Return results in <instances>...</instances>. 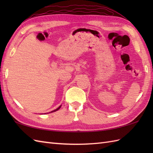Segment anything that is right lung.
Returning a JSON list of instances; mask_svg holds the SVG:
<instances>
[{
  "instance_id": "obj_1",
  "label": "right lung",
  "mask_w": 153,
  "mask_h": 153,
  "mask_svg": "<svg viewBox=\"0 0 153 153\" xmlns=\"http://www.w3.org/2000/svg\"><path fill=\"white\" fill-rule=\"evenodd\" d=\"M60 107H61V105L59 106V107H58V108H56V110H53V111H52V112H55V111H56V110H59L60 108Z\"/></svg>"
}]
</instances>
